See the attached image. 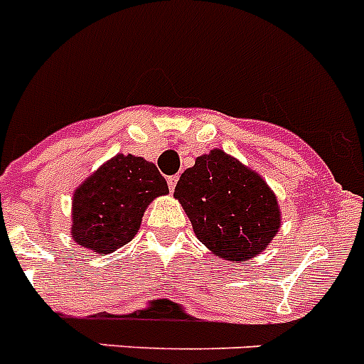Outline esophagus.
<instances>
[{"label":"esophagus","instance_id":"1","mask_svg":"<svg viewBox=\"0 0 364 364\" xmlns=\"http://www.w3.org/2000/svg\"><path fill=\"white\" fill-rule=\"evenodd\" d=\"M176 182H178V175H173V176H169V178H167V186H169L171 191H175Z\"/></svg>","mask_w":364,"mask_h":364}]
</instances>
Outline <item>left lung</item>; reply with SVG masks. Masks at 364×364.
Listing matches in <instances>:
<instances>
[{
	"instance_id": "1",
	"label": "left lung",
	"mask_w": 364,
	"mask_h": 364,
	"mask_svg": "<svg viewBox=\"0 0 364 364\" xmlns=\"http://www.w3.org/2000/svg\"><path fill=\"white\" fill-rule=\"evenodd\" d=\"M175 198L198 241L225 262L259 256L282 226L278 198L263 176L220 149L197 156Z\"/></svg>"
}]
</instances>
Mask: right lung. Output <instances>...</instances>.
Returning a JSON list of instances; mask_svg holds the SVG:
<instances>
[{"mask_svg":"<svg viewBox=\"0 0 364 364\" xmlns=\"http://www.w3.org/2000/svg\"><path fill=\"white\" fill-rule=\"evenodd\" d=\"M167 193L152 161L116 154L73 191L71 237L92 252L112 254L134 239L149 204Z\"/></svg>","mask_w":364,"mask_h":364,"instance_id":"1","label":"right lung"}]
</instances>
